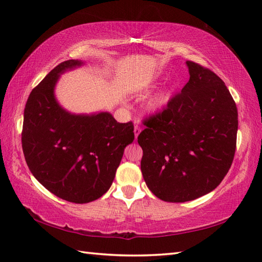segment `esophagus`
Listing matches in <instances>:
<instances>
[{
    "instance_id": "1",
    "label": "esophagus",
    "mask_w": 262,
    "mask_h": 262,
    "mask_svg": "<svg viewBox=\"0 0 262 262\" xmlns=\"http://www.w3.org/2000/svg\"><path fill=\"white\" fill-rule=\"evenodd\" d=\"M142 132V128H141V126L140 125H135V127H134V134H135V138H137V136L140 135V133Z\"/></svg>"
}]
</instances>
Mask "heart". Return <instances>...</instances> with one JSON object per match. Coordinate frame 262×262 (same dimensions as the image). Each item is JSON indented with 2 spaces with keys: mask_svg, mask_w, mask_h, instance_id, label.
<instances>
[{
  "mask_svg": "<svg viewBox=\"0 0 262 262\" xmlns=\"http://www.w3.org/2000/svg\"><path fill=\"white\" fill-rule=\"evenodd\" d=\"M166 101H168V96H166V94H164V93L160 94V96L155 97V98L152 100L151 108L154 109V110H157V109L162 107V105H163Z\"/></svg>",
  "mask_w": 262,
  "mask_h": 262,
  "instance_id": "1",
  "label": "heart"
}]
</instances>
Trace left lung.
Instances as JSON below:
<instances>
[{
    "label": "left lung",
    "instance_id": "obj_1",
    "mask_svg": "<svg viewBox=\"0 0 262 262\" xmlns=\"http://www.w3.org/2000/svg\"><path fill=\"white\" fill-rule=\"evenodd\" d=\"M189 81L166 107L144 119L137 142L149 190L168 203L210 192L229 172L236 148L237 109L213 71L188 60Z\"/></svg>",
    "mask_w": 262,
    "mask_h": 262
}]
</instances>
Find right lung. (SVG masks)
I'll use <instances>...</instances> for the list:
<instances>
[{
	"label": "right lung",
	"mask_w": 262,
	"mask_h": 262,
	"mask_svg": "<svg viewBox=\"0 0 262 262\" xmlns=\"http://www.w3.org/2000/svg\"><path fill=\"white\" fill-rule=\"evenodd\" d=\"M81 64L65 60L33 88L21 133L33 177L55 196L75 204L93 202L108 191L125 147L135 138L132 121L117 122L108 113L72 115L56 102L59 74Z\"/></svg>",
	"instance_id": "add662e5"
}]
</instances>
